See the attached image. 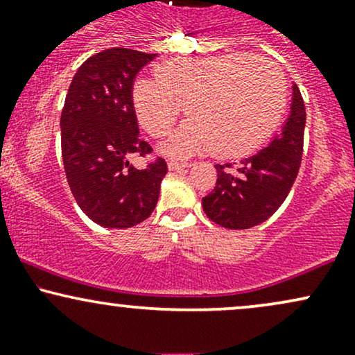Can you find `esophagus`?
<instances>
[{"label":"esophagus","mask_w":355,"mask_h":355,"mask_svg":"<svg viewBox=\"0 0 355 355\" xmlns=\"http://www.w3.org/2000/svg\"><path fill=\"white\" fill-rule=\"evenodd\" d=\"M191 164H182V162H168V168L170 170H180V168H187V166H190Z\"/></svg>","instance_id":"obj_1"}]
</instances>
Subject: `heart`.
<instances>
[{"label": "heart", "mask_w": 355, "mask_h": 355, "mask_svg": "<svg viewBox=\"0 0 355 355\" xmlns=\"http://www.w3.org/2000/svg\"><path fill=\"white\" fill-rule=\"evenodd\" d=\"M138 121L164 137L182 107L190 115L162 150L187 157L209 148L218 157H243L270 138L287 107V78L272 60L248 53L210 58H178L158 64L155 80L132 88Z\"/></svg>", "instance_id": "b5f03b06"}]
</instances>
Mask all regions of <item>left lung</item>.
I'll use <instances>...</instances> for the list:
<instances>
[{
	"label": "left lung",
	"mask_w": 355,
	"mask_h": 355,
	"mask_svg": "<svg viewBox=\"0 0 355 355\" xmlns=\"http://www.w3.org/2000/svg\"><path fill=\"white\" fill-rule=\"evenodd\" d=\"M305 107L300 89L292 87L291 115L280 135L266 148L243 158L239 166L215 165L217 183L202 198L211 222L232 230H243L266 222L279 210L299 173L304 148Z\"/></svg>",
	"instance_id": "obj_1"
}]
</instances>
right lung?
<instances>
[{
	"label": "right lung",
	"mask_w": 355,
	"mask_h": 355,
	"mask_svg": "<svg viewBox=\"0 0 355 355\" xmlns=\"http://www.w3.org/2000/svg\"><path fill=\"white\" fill-rule=\"evenodd\" d=\"M153 53L110 48L88 58L68 88L61 112V157L73 197L88 218L128 229L152 215L166 175L164 158L137 170L132 155L152 146L140 138L132 88Z\"/></svg>",
	"instance_id": "add662e5"
}]
</instances>
